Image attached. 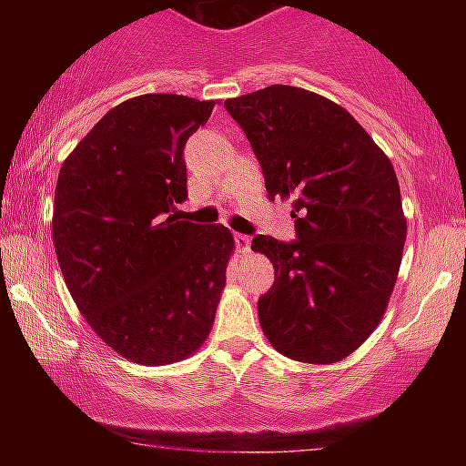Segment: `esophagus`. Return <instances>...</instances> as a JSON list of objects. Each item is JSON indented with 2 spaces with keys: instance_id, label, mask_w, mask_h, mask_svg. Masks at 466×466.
Segmentation results:
<instances>
[{
  "instance_id": "esophagus-1",
  "label": "esophagus",
  "mask_w": 466,
  "mask_h": 466,
  "mask_svg": "<svg viewBox=\"0 0 466 466\" xmlns=\"http://www.w3.org/2000/svg\"><path fill=\"white\" fill-rule=\"evenodd\" d=\"M234 240H237V248L240 251H249V245H251V238L248 234H234Z\"/></svg>"
}]
</instances>
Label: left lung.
Wrapping results in <instances>:
<instances>
[{"label":"left lung","mask_w":466,"mask_h":466,"mask_svg":"<svg viewBox=\"0 0 466 466\" xmlns=\"http://www.w3.org/2000/svg\"><path fill=\"white\" fill-rule=\"evenodd\" d=\"M263 168L269 199H291L296 240L256 234L274 263L258 319L289 360L333 363L366 341L386 311L405 223L392 164L333 100L271 85L226 100Z\"/></svg>","instance_id":"left-lung-1"}]
</instances>
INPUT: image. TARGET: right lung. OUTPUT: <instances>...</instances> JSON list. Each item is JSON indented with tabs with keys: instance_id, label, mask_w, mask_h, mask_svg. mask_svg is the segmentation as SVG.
I'll use <instances>...</instances> for the list:
<instances>
[{
	"instance_id": "obj_1",
	"label": "right lung",
	"mask_w": 466,
	"mask_h": 466,
	"mask_svg": "<svg viewBox=\"0 0 466 466\" xmlns=\"http://www.w3.org/2000/svg\"><path fill=\"white\" fill-rule=\"evenodd\" d=\"M215 103L147 94L114 106L61 166L52 238L74 302L127 360L164 366L206 341L234 248L188 199L184 147Z\"/></svg>"
}]
</instances>
